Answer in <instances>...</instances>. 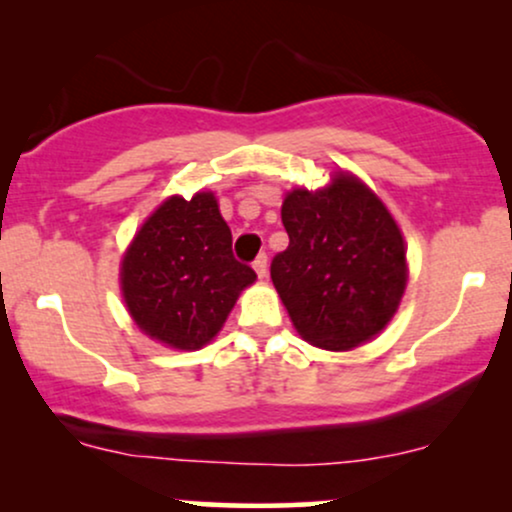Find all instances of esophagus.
Masks as SVG:
<instances>
[{"label":"esophagus","instance_id":"obj_1","mask_svg":"<svg viewBox=\"0 0 512 512\" xmlns=\"http://www.w3.org/2000/svg\"><path fill=\"white\" fill-rule=\"evenodd\" d=\"M252 269H255L260 279H264V276H267V255H264V252H260V255L255 257V262H252Z\"/></svg>","mask_w":512,"mask_h":512}]
</instances>
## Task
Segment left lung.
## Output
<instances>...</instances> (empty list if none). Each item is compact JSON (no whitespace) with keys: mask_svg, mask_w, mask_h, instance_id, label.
Returning a JSON list of instances; mask_svg holds the SVG:
<instances>
[{"mask_svg":"<svg viewBox=\"0 0 512 512\" xmlns=\"http://www.w3.org/2000/svg\"><path fill=\"white\" fill-rule=\"evenodd\" d=\"M281 221L289 248L269 272L305 342L349 351L375 337L407 286L404 240L385 204L342 173L325 190L289 192Z\"/></svg>","mask_w":512,"mask_h":512,"instance_id":"obj_1","label":"left lung"}]
</instances>
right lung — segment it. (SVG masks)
I'll return each mask as SVG.
<instances>
[{
    "label": "right lung",
    "instance_id": "1",
    "mask_svg": "<svg viewBox=\"0 0 512 512\" xmlns=\"http://www.w3.org/2000/svg\"><path fill=\"white\" fill-rule=\"evenodd\" d=\"M231 245L211 192L163 202L122 260V293L134 322L175 349L207 344L257 276Z\"/></svg>",
    "mask_w": 512,
    "mask_h": 512
}]
</instances>
